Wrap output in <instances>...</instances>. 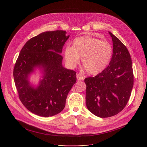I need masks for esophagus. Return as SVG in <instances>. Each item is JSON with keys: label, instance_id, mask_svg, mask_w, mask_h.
Returning <instances> with one entry per match:
<instances>
[{"label": "esophagus", "instance_id": "34e87169", "mask_svg": "<svg viewBox=\"0 0 147 147\" xmlns=\"http://www.w3.org/2000/svg\"><path fill=\"white\" fill-rule=\"evenodd\" d=\"M77 78L78 80H84V77L83 75L78 73L77 74Z\"/></svg>", "mask_w": 147, "mask_h": 147}]
</instances>
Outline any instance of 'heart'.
I'll return each instance as SVG.
<instances>
[{
    "instance_id": "b5f03b06",
    "label": "heart",
    "mask_w": 147,
    "mask_h": 147,
    "mask_svg": "<svg viewBox=\"0 0 147 147\" xmlns=\"http://www.w3.org/2000/svg\"><path fill=\"white\" fill-rule=\"evenodd\" d=\"M113 47L107 40L90 36L75 38L71 45L65 51V59L67 66L74 68L81 57L82 65L91 74H97L105 69L110 63Z\"/></svg>"
}]
</instances>
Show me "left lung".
I'll return each instance as SVG.
<instances>
[{
  "instance_id": "8db88e82",
  "label": "left lung",
  "mask_w": 147,
  "mask_h": 147,
  "mask_svg": "<svg viewBox=\"0 0 147 147\" xmlns=\"http://www.w3.org/2000/svg\"><path fill=\"white\" fill-rule=\"evenodd\" d=\"M113 55L108 66L95 77L85 78L86 105L94 115L109 117L126 106L134 84L131 56L120 40L109 32Z\"/></svg>"
}]
</instances>
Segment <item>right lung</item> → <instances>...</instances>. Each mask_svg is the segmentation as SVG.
<instances>
[{
	"label": "right lung",
	"instance_id": "right-lung-1",
	"mask_svg": "<svg viewBox=\"0 0 147 147\" xmlns=\"http://www.w3.org/2000/svg\"><path fill=\"white\" fill-rule=\"evenodd\" d=\"M63 30L47 31L28 40L21 50L13 70L19 98L31 112L49 117L63 110L67 94L76 82L75 71L62 66L60 55L70 35ZM39 67L43 79L34 89L29 84V75Z\"/></svg>",
	"mask_w": 147,
	"mask_h": 147
}]
</instances>
